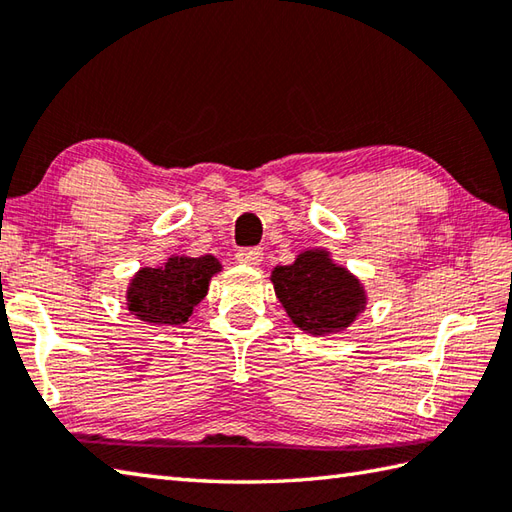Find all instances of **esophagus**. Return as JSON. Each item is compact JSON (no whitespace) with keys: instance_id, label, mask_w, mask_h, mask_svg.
I'll return each mask as SVG.
<instances>
[{"instance_id":"1","label":"esophagus","mask_w":512,"mask_h":512,"mask_svg":"<svg viewBox=\"0 0 512 512\" xmlns=\"http://www.w3.org/2000/svg\"><path fill=\"white\" fill-rule=\"evenodd\" d=\"M235 257H237V262L244 266H259L264 259V250L262 248H239Z\"/></svg>"}]
</instances>
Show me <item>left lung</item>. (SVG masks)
Wrapping results in <instances>:
<instances>
[{
    "instance_id": "8db88e82",
    "label": "left lung",
    "mask_w": 512,
    "mask_h": 512,
    "mask_svg": "<svg viewBox=\"0 0 512 512\" xmlns=\"http://www.w3.org/2000/svg\"><path fill=\"white\" fill-rule=\"evenodd\" d=\"M277 299L299 330L334 334L365 308V290L350 270L336 266L328 250H306L295 264L273 270Z\"/></svg>"
}]
</instances>
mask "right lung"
I'll return each instance as SVG.
<instances>
[{"label": "right lung", "instance_id": "add662e5", "mask_svg": "<svg viewBox=\"0 0 512 512\" xmlns=\"http://www.w3.org/2000/svg\"><path fill=\"white\" fill-rule=\"evenodd\" d=\"M220 268L213 255H204L169 257L165 266L138 270L127 288V308L151 325L187 323Z\"/></svg>", "mask_w": 512, "mask_h": 512}]
</instances>
